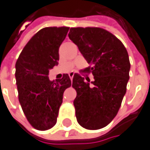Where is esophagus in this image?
<instances>
[{"instance_id": "34e87169", "label": "esophagus", "mask_w": 150, "mask_h": 150, "mask_svg": "<svg viewBox=\"0 0 150 150\" xmlns=\"http://www.w3.org/2000/svg\"><path fill=\"white\" fill-rule=\"evenodd\" d=\"M73 76H74V73L73 72H70L69 73V77H70L71 80H72V79H73Z\"/></svg>"}]
</instances>
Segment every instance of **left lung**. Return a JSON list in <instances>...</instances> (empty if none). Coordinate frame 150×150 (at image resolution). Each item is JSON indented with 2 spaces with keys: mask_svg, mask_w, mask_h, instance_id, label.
<instances>
[{
  "mask_svg": "<svg viewBox=\"0 0 150 150\" xmlns=\"http://www.w3.org/2000/svg\"><path fill=\"white\" fill-rule=\"evenodd\" d=\"M68 37L92 65L81 72L94 78L89 83L79 73L73 76L77 121L86 129H100L116 116L126 94L131 67L127 50L114 34L101 28H71Z\"/></svg>",
  "mask_w": 150,
  "mask_h": 150,
  "instance_id": "obj_1",
  "label": "left lung"
}]
</instances>
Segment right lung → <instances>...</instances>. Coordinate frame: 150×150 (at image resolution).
I'll use <instances>...</instances> for the list:
<instances>
[{
    "instance_id": "right-lung-1",
    "label": "right lung",
    "mask_w": 150,
    "mask_h": 150,
    "mask_svg": "<svg viewBox=\"0 0 150 150\" xmlns=\"http://www.w3.org/2000/svg\"><path fill=\"white\" fill-rule=\"evenodd\" d=\"M69 27H47L29 40L16 62L18 100L27 120L40 131L56 123L63 93L71 86L68 74L56 82L48 78L49 70L59 61V47Z\"/></svg>"
}]
</instances>
